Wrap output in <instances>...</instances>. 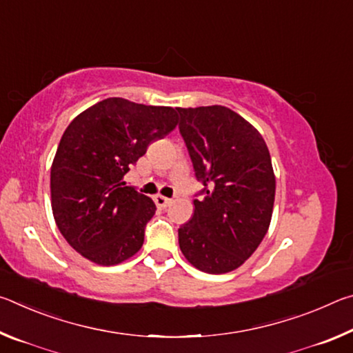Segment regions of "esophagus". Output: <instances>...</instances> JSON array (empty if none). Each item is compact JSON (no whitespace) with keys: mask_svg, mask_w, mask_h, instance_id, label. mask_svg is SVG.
Masks as SVG:
<instances>
[{"mask_svg":"<svg viewBox=\"0 0 353 353\" xmlns=\"http://www.w3.org/2000/svg\"><path fill=\"white\" fill-rule=\"evenodd\" d=\"M154 202L159 208H166L171 204V199L165 198V196H162V194H157V196H154Z\"/></svg>","mask_w":353,"mask_h":353,"instance_id":"1","label":"esophagus"}]
</instances>
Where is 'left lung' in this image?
<instances>
[{"label":"left lung","instance_id":"8db88e82","mask_svg":"<svg viewBox=\"0 0 353 353\" xmlns=\"http://www.w3.org/2000/svg\"><path fill=\"white\" fill-rule=\"evenodd\" d=\"M177 112L194 176L204 185L193 216L179 227V246L199 271L230 272L270 229L276 196L271 155L259 130L224 105Z\"/></svg>","mask_w":353,"mask_h":353}]
</instances>
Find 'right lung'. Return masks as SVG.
Returning a JSON list of instances; mask_svg holds the SVG:
<instances>
[{
	"label": "right lung",
	"instance_id": "add662e5",
	"mask_svg": "<svg viewBox=\"0 0 353 353\" xmlns=\"http://www.w3.org/2000/svg\"><path fill=\"white\" fill-rule=\"evenodd\" d=\"M176 126L172 107L123 98L101 101L70 123L51 166V207L76 252L101 266L139 252L155 204L123 177L154 140Z\"/></svg>",
	"mask_w": 353,
	"mask_h": 353
}]
</instances>
